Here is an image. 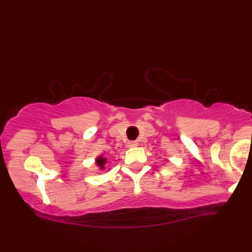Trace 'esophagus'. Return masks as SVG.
Here are the masks:
<instances>
[{"instance_id": "esophagus-1", "label": "esophagus", "mask_w": 252, "mask_h": 252, "mask_svg": "<svg viewBox=\"0 0 252 252\" xmlns=\"http://www.w3.org/2000/svg\"><path fill=\"white\" fill-rule=\"evenodd\" d=\"M138 144L139 143L136 141H129L126 143V147L127 148H135V147H138Z\"/></svg>"}]
</instances>
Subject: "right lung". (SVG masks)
Instances as JSON below:
<instances>
[{"label": "right lung", "instance_id": "1", "mask_svg": "<svg viewBox=\"0 0 252 252\" xmlns=\"http://www.w3.org/2000/svg\"><path fill=\"white\" fill-rule=\"evenodd\" d=\"M95 164H96V167L99 168L100 170H104L105 169V164H106V158H104L103 156L96 157Z\"/></svg>", "mask_w": 252, "mask_h": 252}]
</instances>
